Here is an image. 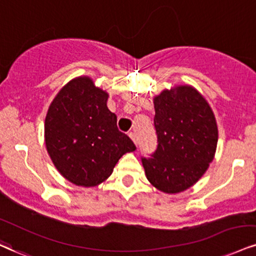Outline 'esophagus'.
Masks as SVG:
<instances>
[{"label":"esophagus","mask_w":256,"mask_h":256,"mask_svg":"<svg viewBox=\"0 0 256 256\" xmlns=\"http://www.w3.org/2000/svg\"><path fill=\"white\" fill-rule=\"evenodd\" d=\"M128 136H130L131 140L134 142V144H136V146H138V140H137L136 134H134V132H130V134H128Z\"/></svg>","instance_id":"34e87169"}]
</instances>
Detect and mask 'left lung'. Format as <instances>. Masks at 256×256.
I'll return each instance as SVG.
<instances>
[{
  "instance_id": "8db88e82",
  "label": "left lung",
  "mask_w": 256,
  "mask_h": 256,
  "mask_svg": "<svg viewBox=\"0 0 256 256\" xmlns=\"http://www.w3.org/2000/svg\"><path fill=\"white\" fill-rule=\"evenodd\" d=\"M158 148L142 158L148 180L164 193H178L194 184L216 152L218 130L204 98L190 86L163 90L155 98Z\"/></svg>"
}]
</instances>
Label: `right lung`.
<instances>
[{
	"label": "right lung",
	"mask_w": 256,
	"mask_h": 256,
	"mask_svg": "<svg viewBox=\"0 0 256 256\" xmlns=\"http://www.w3.org/2000/svg\"><path fill=\"white\" fill-rule=\"evenodd\" d=\"M107 98L89 78H75L62 88L46 116L48 155L58 172L78 186L102 182L124 154L136 150L119 131Z\"/></svg>",
	"instance_id": "obj_1"
}]
</instances>
